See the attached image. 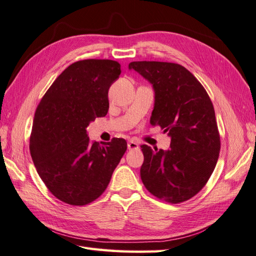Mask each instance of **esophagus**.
<instances>
[{"instance_id": "34e87169", "label": "esophagus", "mask_w": 256, "mask_h": 256, "mask_svg": "<svg viewBox=\"0 0 256 256\" xmlns=\"http://www.w3.org/2000/svg\"><path fill=\"white\" fill-rule=\"evenodd\" d=\"M128 149L129 150H137L139 149V144L137 142H134V141H128Z\"/></svg>"}]
</instances>
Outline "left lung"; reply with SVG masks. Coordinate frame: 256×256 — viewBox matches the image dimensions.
<instances>
[{
    "mask_svg": "<svg viewBox=\"0 0 256 256\" xmlns=\"http://www.w3.org/2000/svg\"><path fill=\"white\" fill-rule=\"evenodd\" d=\"M128 68L152 85L150 122L171 138L168 150L141 146L142 183L166 202L190 200L206 185L219 158L220 137L212 100L200 81L180 64L134 61Z\"/></svg>",
    "mask_w": 256,
    "mask_h": 256,
    "instance_id": "8db88e82",
    "label": "left lung"
}]
</instances>
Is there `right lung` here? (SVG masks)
Returning <instances> with one entry per match:
<instances>
[{"label":"right lung","instance_id":"right-lung-1","mask_svg":"<svg viewBox=\"0 0 256 256\" xmlns=\"http://www.w3.org/2000/svg\"><path fill=\"white\" fill-rule=\"evenodd\" d=\"M120 73V64L112 60L74 62L56 78L36 110L32 162L52 195L69 205H86L103 194L127 150L120 138L90 144L86 132L96 117L108 112V90Z\"/></svg>","mask_w":256,"mask_h":256}]
</instances>
